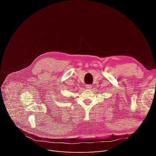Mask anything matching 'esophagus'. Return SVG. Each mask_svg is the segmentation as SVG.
Segmentation results:
<instances>
[{
	"label": "esophagus",
	"instance_id": "34e87169",
	"mask_svg": "<svg viewBox=\"0 0 156 156\" xmlns=\"http://www.w3.org/2000/svg\"><path fill=\"white\" fill-rule=\"evenodd\" d=\"M86 88L87 89H88V90H90V89H91L92 88V85H91V84H87V85H86Z\"/></svg>",
	"mask_w": 156,
	"mask_h": 156
}]
</instances>
